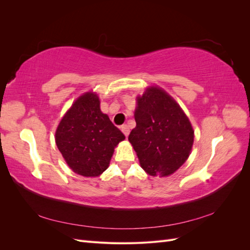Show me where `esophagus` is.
<instances>
[{
  "label": "esophagus",
  "mask_w": 250,
  "mask_h": 250,
  "mask_svg": "<svg viewBox=\"0 0 250 250\" xmlns=\"http://www.w3.org/2000/svg\"><path fill=\"white\" fill-rule=\"evenodd\" d=\"M121 130H122V132L125 134V137H128V134H129V132H130L129 127H128V125H122V126H121Z\"/></svg>",
  "instance_id": "34e87169"
}]
</instances>
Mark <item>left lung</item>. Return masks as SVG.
Masks as SVG:
<instances>
[{"label":"left lung","instance_id":"obj_1","mask_svg":"<svg viewBox=\"0 0 250 250\" xmlns=\"http://www.w3.org/2000/svg\"><path fill=\"white\" fill-rule=\"evenodd\" d=\"M137 126L128 140L151 176L165 177L184 165L191 153L194 130L173 98L158 86H149L137 98Z\"/></svg>","mask_w":250,"mask_h":250}]
</instances>
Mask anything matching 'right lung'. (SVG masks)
<instances>
[{
  "label": "right lung",
  "instance_id": "obj_1",
  "mask_svg": "<svg viewBox=\"0 0 250 250\" xmlns=\"http://www.w3.org/2000/svg\"><path fill=\"white\" fill-rule=\"evenodd\" d=\"M125 135L100 109L96 93L80 96L60 121L57 148L67 166L79 175L99 176L108 168L113 150Z\"/></svg>",
  "mask_w": 250,
  "mask_h": 250
}]
</instances>
